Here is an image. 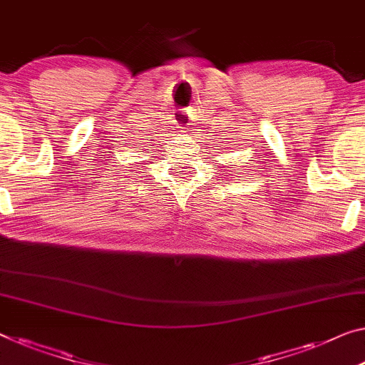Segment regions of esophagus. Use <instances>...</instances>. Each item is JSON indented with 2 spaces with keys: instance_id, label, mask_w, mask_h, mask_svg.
Returning a JSON list of instances; mask_svg holds the SVG:
<instances>
[{
  "instance_id": "1",
  "label": "esophagus",
  "mask_w": 365,
  "mask_h": 365,
  "mask_svg": "<svg viewBox=\"0 0 365 365\" xmlns=\"http://www.w3.org/2000/svg\"><path fill=\"white\" fill-rule=\"evenodd\" d=\"M175 125H176L178 130H181V128H182V132H184V130H186V125H189L187 124V117L184 114H179L176 117V120H175Z\"/></svg>"
}]
</instances>
